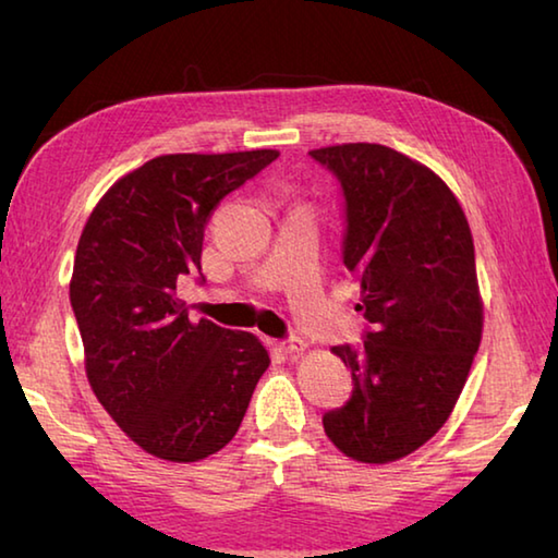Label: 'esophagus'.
Segmentation results:
<instances>
[{"label":"esophagus","mask_w":558,"mask_h":558,"mask_svg":"<svg viewBox=\"0 0 558 558\" xmlns=\"http://www.w3.org/2000/svg\"><path fill=\"white\" fill-rule=\"evenodd\" d=\"M278 347H280L286 354H300V352H305L307 344H305V339H300V337L292 335V337H288V339H282V342H280Z\"/></svg>","instance_id":"1"}]
</instances>
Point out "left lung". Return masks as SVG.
I'll use <instances>...</instances> for the list:
<instances>
[{
  "instance_id": "left-lung-1",
  "label": "left lung",
  "mask_w": 558,
  "mask_h": 558,
  "mask_svg": "<svg viewBox=\"0 0 558 558\" xmlns=\"http://www.w3.org/2000/svg\"><path fill=\"white\" fill-rule=\"evenodd\" d=\"M310 157L342 186V258L369 323L364 347H332L354 391L323 426L347 458L384 465L436 436L468 381L483 339L475 245L456 194L426 165L372 143Z\"/></svg>"
}]
</instances>
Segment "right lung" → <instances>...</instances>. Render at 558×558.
<instances>
[{"mask_svg": "<svg viewBox=\"0 0 558 558\" xmlns=\"http://www.w3.org/2000/svg\"><path fill=\"white\" fill-rule=\"evenodd\" d=\"M278 155L155 157L102 194L81 233L71 307L90 389L149 456L196 462L219 452L268 369L256 335L192 323L177 280L202 272L204 229L223 196Z\"/></svg>", "mask_w": 558, "mask_h": 558, "instance_id": "add662e5", "label": "right lung"}]
</instances>
